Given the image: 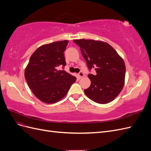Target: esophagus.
Wrapping results in <instances>:
<instances>
[{
    "mask_svg": "<svg viewBox=\"0 0 151 151\" xmlns=\"http://www.w3.org/2000/svg\"><path fill=\"white\" fill-rule=\"evenodd\" d=\"M84 73L83 72H80L79 74H78V75H77V77H78V79H81L82 77H84Z\"/></svg>",
    "mask_w": 151,
    "mask_h": 151,
    "instance_id": "34e87169",
    "label": "esophagus"
}]
</instances>
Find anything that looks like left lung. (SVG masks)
I'll list each match as a JSON object with an SVG mask.
<instances>
[{
	"label": "left lung",
	"mask_w": 151,
	"mask_h": 151,
	"mask_svg": "<svg viewBox=\"0 0 151 151\" xmlns=\"http://www.w3.org/2000/svg\"><path fill=\"white\" fill-rule=\"evenodd\" d=\"M89 70L94 68L95 74H89L91 86L84 89L92 101L106 104L115 99L124 86L126 68L124 61L111 45L101 41L75 40Z\"/></svg>",
	"instance_id": "obj_1"
}]
</instances>
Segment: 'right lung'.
<instances>
[{
  "label": "right lung",
  "mask_w": 151,
  "mask_h": 151,
  "mask_svg": "<svg viewBox=\"0 0 151 151\" xmlns=\"http://www.w3.org/2000/svg\"><path fill=\"white\" fill-rule=\"evenodd\" d=\"M68 41L63 40L42 45L35 50L24 71L29 88L35 96L45 103H55L68 93L76 77L64 70V51Z\"/></svg>",
  "instance_id": "right-lung-1"
}]
</instances>
